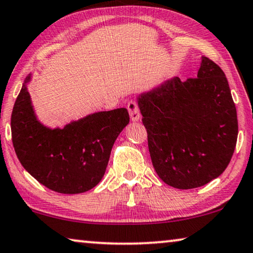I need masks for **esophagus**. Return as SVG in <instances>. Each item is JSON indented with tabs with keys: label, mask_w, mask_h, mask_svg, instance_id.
<instances>
[{
	"label": "esophagus",
	"mask_w": 253,
	"mask_h": 253,
	"mask_svg": "<svg viewBox=\"0 0 253 253\" xmlns=\"http://www.w3.org/2000/svg\"><path fill=\"white\" fill-rule=\"evenodd\" d=\"M127 110H128V112H129L131 122H138V120H140L141 113H140V110H138V106H137L136 102H135V101L128 102Z\"/></svg>",
	"instance_id": "1"
}]
</instances>
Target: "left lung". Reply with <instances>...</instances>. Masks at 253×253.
<instances>
[{
	"label": "left lung",
	"mask_w": 253,
	"mask_h": 253,
	"mask_svg": "<svg viewBox=\"0 0 253 253\" xmlns=\"http://www.w3.org/2000/svg\"><path fill=\"white\" fill-rule=\"evenodd\" d=\"M158 176L193 189L227 169L237 141L235 103L223 71L202 57L197 78L167 80L137 98Z\"/></svg>",
	"instance_id": "left-lung-1"
}]
</instances>
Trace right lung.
Instances as JSON below:
<instances>
[{
  "label": "right lung",
  "instance_id": "right-lung-1",
  "mask_svg": "<svg viewBox=\"0 0 253 253\" xmlns=\"http://www.w3.org/2000/svg\"><path fill=\"white\" fill-rule=\"evenodd\" d=\"M25 79L11 115L16 155L24 169L49 189L80 194L97 186L104 175L116 138L129 123L125 108L102 111L48 128L37 119Z\"/></svg>",
  "mask_w": 253,
  "mask_h": 253
}]
</instances>
